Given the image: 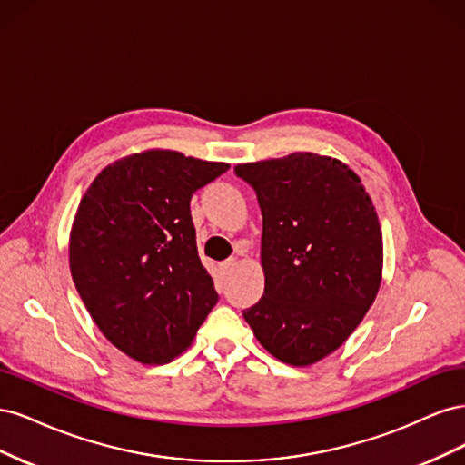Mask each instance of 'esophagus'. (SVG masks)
I'll return each mask as SVG.
<instances>
[{
    "instance_id": "34e87169",
    "label": "esophagus",
    "mask_w": 465,
    "mask_h": 465,
    "mask_svg": "<svg viewBox=\"0 0 465 465\" xmlns=\"http://www.w3.org/2000/svg\"><path fill=\"white\" fill-rule=\"evenodd\" d=\"M234 267H236V258H229V260L221 262V272H223V275L231 273V272L234 270Z\"/></svg>"
}]
</instances>
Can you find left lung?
I'll use <instances>...</instances> for the list:
<instances>
[{"label":"left lung","instance_id":"8db88e82","mask_svg":"<svg viewBox=\"0 0 465 465\" xmlns=\"http://www.w3.org/2000/svg\"><path fill=\"white\" fill-rule=\"evenodd\" d=\"M262 209L263 297L242 312L281 362L308 367L343 345L382 277V231L347 164L314 153L236 164Z\"/></svg>","mask_w":465,"mask_h":465}]
</instances>
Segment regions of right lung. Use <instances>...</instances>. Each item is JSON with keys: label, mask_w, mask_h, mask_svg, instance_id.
<instances>
[{"label": "right lung", "mask_w": 465, "mask_h": 465, "mask_svg": "<svg viewBox=\"0 0 465 465\" xmlns=\"http://www.w3.org/2000/svg\"><path fill=\"white\" fill-rule=\"evenodd\" d=\"M227 163L153 149L108 164L69 234L81 301L122 353L163 364L186 351L219 301L198 256L190 200Z\"/></svg>", "instance_id": "obj_1"}]
</instances>
